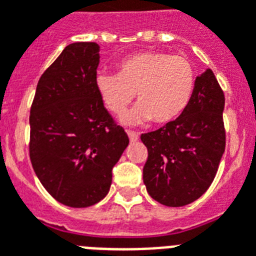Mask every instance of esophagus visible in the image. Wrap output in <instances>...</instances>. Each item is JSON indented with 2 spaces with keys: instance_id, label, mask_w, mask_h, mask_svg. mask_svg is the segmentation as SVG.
<instances>
[{
  "instance_id": "1",
  "label": "esophagus",
  "mask_w": 256,
  "mask_h": 256,
  "mask_svg": "<svg viewBox=\"0 0 256 256\" xmlns=\"http://www.w3.org/2000/svg\"><path fill=\"white\" fill-rule=\"evenodd\" d=\"M126 134H128V138H130V142H136V140L138 138V132H134V130H126Z\"/></svg>"
}]
</instances>
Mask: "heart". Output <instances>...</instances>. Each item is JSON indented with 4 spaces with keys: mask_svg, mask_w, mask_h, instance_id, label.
<instances>
[{
    "mask_svg": "<svg viewBox=\"0 0 256 256\" xmlns=\"http://www.w3.org/2000/svg\"><path fill=\"white\" fill-rule=\"evenodd\" d=\"M104 106L116 116L124 114L136 94L138 106L124 116L126 122L166 124L183 114L195 88V69L187 57L167 52H138L122 58L118 74L96 78Z\"/></svg>",
    "mask_w": 256,
    "mask_h": 256,
    "instance_id": "obj_1",
    "label": "heart"
}]
</instances>
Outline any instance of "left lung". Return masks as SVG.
<instances>
[{"label":"left lung","instance_id":"8db88e82","mask_svg":"<svg viewBox=\"0 0 256 256\" xmlns=\"http://www.w3.org/2000/svg\"><path fill=\"white\" fill-rule=\"evenodd\" d=\"M224 93L211 69L196 77L187 108L174 122L142 134L148 150L142 180L152 199L182 207L199 199L215 179L226 148Z\"/></svg>","mask_w":256,"mask_h":256}]
</instances>
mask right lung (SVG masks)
<instances>
[{
  "label": "right lung",
  "instance_id": "obj_1",
  "mask_svg": "<svg viewBox=\"0 0 256 256\" xmlns=\"http://www.w3.org/2000/svg\"><path fill=\"white\" fill-rule=\"evenodd\" d=\"M100 46L69 44L40 77L30 106L29 156L45 190L82 208L104 199L130 142L96 88Z\"/></svg>",
  "mask_w": 256,
  "mask_h": 256
}]
</instances>
